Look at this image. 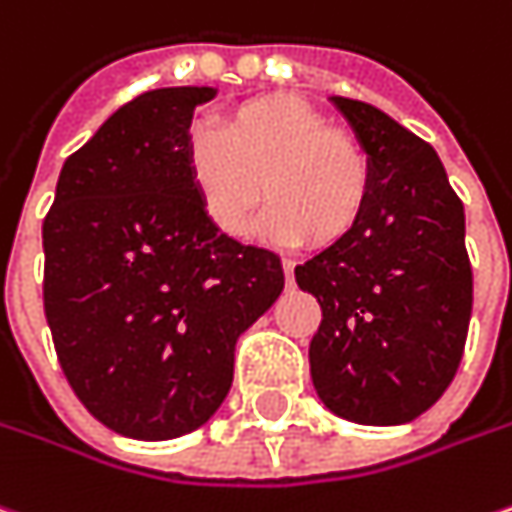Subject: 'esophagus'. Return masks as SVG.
Masks as SVG:
<instances>
[{"instance_id":"obj_1","label":"esophagus","mask_w":512,"mask_h":512,"mask_svg":"<svg viewBox=\"0 0 512 512\" xmlns=\"http://www.w3.org/2000/svg\"><path fill=\"white\" fill-rule=\"evenodd\" d=\"M283 275H286V280H289V283L295 280V260L283 257Z\"/></svg>"}]
</instances>
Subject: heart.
<instances>
[{
  "label": "heart",
  "mask_w": 512,
  "mask_h": 512,
  "mask_svg": "<svg viewBox=\"0 0 512 512\" xmlns=\"http://www.w3.org/2000/svg\"><path fill=\"white\" fill-rule=\"evenodd\" d=\"M186 160L194 191L229 237L252 229L260 180L269 209L263 229L280 243L329 246L361 220L372 191L367 151L298 97L243 102L223 120L189 128Z\"/></svg>",
  "instance_id": "b5f03b06"
}]
</instances>
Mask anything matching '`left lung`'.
<instances>
[{"label": "left lung", "mask_w": 512, "mask_h": 512, "mask_svg": "<svg viewBox=\"0 0 512 512\" xmlns=\"http://www.w3.org/2000/svg\"><path fill=\"white\" fill-rule=\"evenodd\" d=\"M372 166L358 226L300 263L321 303L309 344L321 401L355 424H404L456 378L473 312L464 206L433 145L375 105L332 97Z\"/></svg>", "instance_id": "left-lung-1"}]
</instances>
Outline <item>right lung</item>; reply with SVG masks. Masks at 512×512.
Returning <instances> with one entry per match:
<instances>
[{
  "label": "right lung",
  "mask_w": 512,
  "mask_h": 512,
  "mask_svg": "<svg viewBox=\"0 0 512 512\" xmlns=\"http://www.w3.org/2000/svg\"><path fill=\"white\" fill-rule=\"evenodd\" d=\"M212 97L189 85L125 102L65 160L42 223L59 367L128 438L206 424L232 387L240 332L283 289L280 257L220 232L191 183V114Z\"/></svg>",
  "instance_id": "add662e5"
}]
</instances>
